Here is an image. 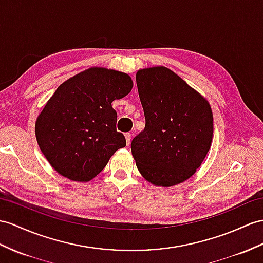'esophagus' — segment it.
Masks as SVG:
<instances>
[{"mask_svg": "<svg viewBox=\"0 0 263 263\" xmlns=\"http://www.w3.org/2000/svg\"><path fill=\"white\" fill-rule=\"evenodd\" d=\"M125 138H126L127 146L130 145V142H132V134H130V133H126V134H125Z\"/></svg>", "mask_w": 263, "mask_h": 263, "instance_id": "34e87169", "label": "esophagus"}]
</instances>
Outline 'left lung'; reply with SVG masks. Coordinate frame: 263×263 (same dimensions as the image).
Instances as JSON below:
<instances>
[{
    "label": "left lung",
    "instance_id": "8db88e82",
    "mask_svg": "<svg viewBox=\"0 0 263 263\" xmlns=\"http://www.w3.org/2000/svg\"><path fill=\"white\" fill-rule=\"evenodd\" d=\"M136 82L146 120L145 129L132 142L138 171L157 186L186 181L212 144L209 101L165 67L138 70Z\"/></svg>",
    "mask_w": 263,
    "mask_h": 263
}]
</instances>
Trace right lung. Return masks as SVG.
<instances>
[{
    "label": "right lung",
    "instance_id": "1",
    "mask_svg": "<svg viewBox=\"0 0 263 263\" xmlns=\"http://www.w3.org/2000/svg\"><path fill=\"white\" fill-rule=\"evenodd\" d=\"M129 76L89 68L58 87L35 121V136L52 167L69 180L88 182L126 146L111 106L130 92Z\"/></svg>",
    "mask_w": 263,
    "mask_h": 263
}]
</instances>
